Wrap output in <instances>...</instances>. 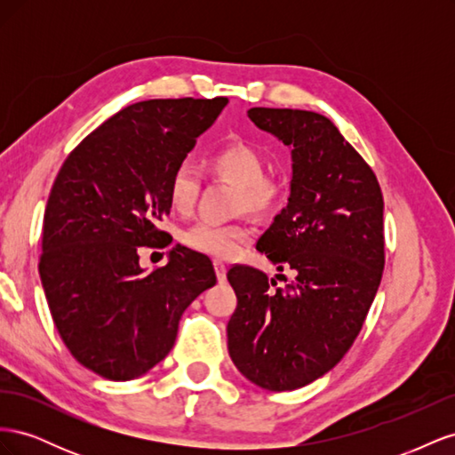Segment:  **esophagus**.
Here are the masks:
<instances>
[{"instance_id": "esophagus-1", "label": "esophagus", "mask_w": 455, "mask_h": 455, "mask_svg": "<svg viewBox=\"0 0 455 455\" xmlns=\"http://www.w3.org/2000/svg\"><path fill=\"white\" fill-rule=\"evenodd\" d=\"M214 271H216V277L220 283L226 281V275H228V267L224 261H214Z\"/></svg>"}]
</instances>
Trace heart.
<instances>
[{
	"instance_id": "heart-1",
	"label": "heart",
	"mask_w": 455,
	"mask_h": 455,
	"mask_svg": "<svg viewBox=\"0 0 455 455\" xmlns=\"http://www.w3.org/2000/svg\"><path fill=\"white\" fill-rule=\"evenodd\" d=\"M211 174L237 184V209L252 212H267L281 197V184L264 176V159L258 151L244 142H229L216 149L209 159ZM199 176L186 164L174 169L169 180V203L176 212L188 214L194 211L199 197ZM251 229L244 224H206L197 222L182 233V243L189 251L204 256L228 259L235 256L244 241H249Z\"/></svg>"
}]
</instances>
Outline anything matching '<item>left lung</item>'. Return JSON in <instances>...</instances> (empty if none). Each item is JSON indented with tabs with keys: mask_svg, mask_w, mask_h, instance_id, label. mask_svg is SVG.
I'll return each instance as SVG.
<instances>
[{
	"mask_svg": "<svg viewBox=\"0 0 455 455\" xmlns=\"http://www.w3.org/2000/svg\"><path fill=\"white\" fill-rule=\"evenodd\" d=\"M249 117L292 148L291 197L256 249L296 277L273 288L254 267L228 271L237 294L228 349L258 387L292 391L332 370L361 332L385 266L383 197L328 117L288 108H251Z\"/></svg>",
	"mask_w": 455,
	"mask_h": 455,
	"instance_id": "obj_1",
	"label": "left lung"
}]
</instances>
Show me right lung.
<instances>
[{
  "instance_id": "add662e5",
  "label": "right lung",
  "mask_w": 455,
  "mask_h": 455,
  "mask_svg": "<svg viewBox=\"0 0 455 455\" xmlns=\"http://www.w3.org/2000/svg\"><path fill=\"white\" fill-rule=\"evenodd\" d=\"M228 99H156L104 121L66 157L44 220L39 277L74 359L106 379L144 376L174 346L182 313L216 284L211 259L174 246L144 273L140 246L164 249L169 180Z\"/></svg>"
}]
</instances>
